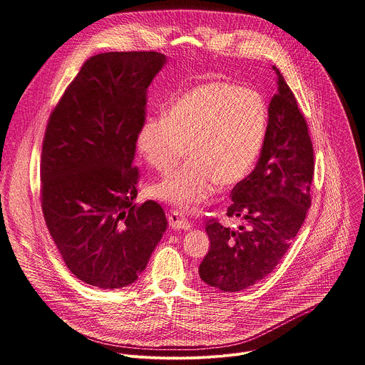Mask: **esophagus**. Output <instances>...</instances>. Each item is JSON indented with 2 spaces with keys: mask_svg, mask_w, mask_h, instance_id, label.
<instances>
[{
  "mask_svg": "<svg viewBox=\"0 0 365 365\" xmlns=\"http://www.w3.org/2000/svg\"><path fill=\"white\" fill-rule=\"evenodd\" d=\"M169 220V225L173 228V230H190V222L185 218V215L179 211H172L168 217Z\"/></svg>",
  "mask_w": 365,
  "mask_h": 365,
  "instance_id": "1",
  "label": "esophagus"
}]
</instances>
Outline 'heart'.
Listing matches in <instances>:
<instances>
[{"label": "heart", "instance_id": "b5f03b06", "mask_svg": "<svg viewBox=\"0 0 365 365\" xmlns=\"http://www.w3.org/2000/svg\"><path fill=\"white\" fill-rule=\"evenodd\" d=\"M266 133L264 102L257 92L227 82L197 85L169 108L144 121L137 147L150 168L172 176L150 186L155 199L192 211L242 182L254 168Z\"/></svg>", "mask_w": 365, "mask_h": 365}]
</instances>
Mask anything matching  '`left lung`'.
Here are the masks:
<instances>
[{"label":"left lung","instance_id":"1","mask_svg":"<svg viewBox=\"0 0 365 365\" xmlns=\"http://www.w3.org/2000/svg\"><path fill=\"white\" fill-rule=\"evenodd\" d=\"M269 103V120L255 169L231 192L227 215L238 228L210 220V251L200 279L222 292H240L263 280L279 264L297 235L310 206L314 147L297 102L282 76Z\"/></svg>","mask_w":365,"mask_h":365}]
</instances>
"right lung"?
Segmentation results:
<instances>
[{
	"label": "right lung",
	"mask_w": 365,
	"mask_h": 365,
	"mask_svg": "<svg viewBox=\"0 0 365 365\" xmlns=\"http://www.w3.org/2000/svg\"><path fill=\"white\" fill-rule=\"evenodd\" d=\"M166 62L158 51L92 56L48 118L40 165L46 225L66 267L99 289L134 283L168 228L159 203H133L145 93Z\"/></svg>",
	"instance_id": "right-lung-1"
}]
</instances>
